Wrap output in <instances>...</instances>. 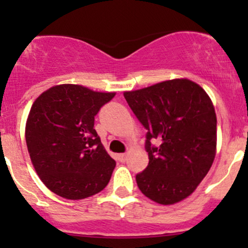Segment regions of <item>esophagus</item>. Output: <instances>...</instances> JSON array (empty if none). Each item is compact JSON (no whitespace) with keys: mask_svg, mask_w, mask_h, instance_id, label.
I'll return each mask as SVG.
<instances>
[{"mask_svg":"<svg viewBox=\"0 0 248 248\" xmlns=\"http://www.w3.org/2000/svg\"><path fill=\"white\" fill-rule=\"evenodd\" d=\"M120 162H126L127 161V155L126 154H120L119 155Z\"/></svg>","mask_w":248,"mask_h":248,"instance_id":"obj_1","label":"esophagus"}]
</instances>
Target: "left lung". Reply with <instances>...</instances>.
Here are the masks:
<instances>
[{"mask_svg": "<svg viewBox=\"0 0 248 248\" xmlns=\"http://www.w3.org/2000/svg\"><path fill=\"white\" fill-rule=\"evenodd\" d=\"M124 96L147 129L149 166L136 176L145 197L171 205L191 196L214 163L217 119L214 104L192 80H166L124 91ZM160 142L152 147L151 140Z\"/></svg>", "mask_w": 248, "mask_h": 248, "instance_id": "8db88e82", "label": "left lung"}]
</instances>
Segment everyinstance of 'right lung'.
<instances>
[{
    "mask_svg": "<svg viewBox=\"0 0 248 248\" xmlns=\"http://www.w3.org/2000/svg\"><path fill=\"white\" fill-rule=\"evenodd\" d=\"M114 96L61 84L32 104L25 128L27 150L39 179L57 196L79 201L108 185L116 163L93 126L97 112Z\"/></svg>",
    "mask_w": 248,
    "mask_h": 248,
    "instance_id": "1",
    "label": "right lung"
}]
</instances>
